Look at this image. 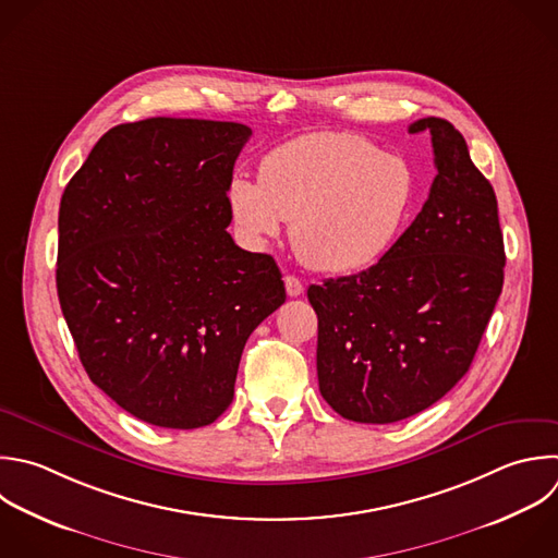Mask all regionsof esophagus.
<instances>
[{
	"mask_svg": "<svg viewBox=\"0 0 558 558\" xmlns=\"http://www.w3.org/2000/svg\"><path fill=\"white\" fill-rule=\"evenodd\" d=\"M283 283H286L288 296H301V294H303V283H301V279H296L294 275H286V277H283Z\"/></svg>",
	"mask_w": 558,
	"mask_h": 558,
	"instance_id": "obj_1",
	"label": "esophagus"
}]
</instances>
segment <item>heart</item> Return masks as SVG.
I'll return each mask as SVG.
<instances>
[{"label":"heart","mask_w":558,"mask_h":558,"mask_svg":"<svg viewBox=\"0 0 558 558\" xmlns=\"http://www.w3.org/2000/svg\"><path fill=\"white\" fill-rule=\"evenodd\" d=\"M416 198L412 166L351 133H310L270 150L259 181L233 177L227 203L253 242H290L307 268L327 275L375 264L403 231Z\"/></svg>","instance_id":"b5f03b06"}]
</instances>
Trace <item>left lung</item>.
<instances>
[{
  "label": "left lung",
  "instance_id": "1",
  "mask_svg": "<svg viewBox=\"0 0 558 558\" xmlns=\"http://www.w3.org/2000/svg\"><path fill=\"white\" fill-rule=\"evenodd\" d=\"M423 131L438 174L414 222L375 266L307 290L318 316L320 395L357 423H395L449 392L501 294L495 192L447 120L408 129Z\"/></svg>",
  "mask_w": 558,
  "mask_h": 558
}]
</instances>
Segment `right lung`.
Masks as SVG:
<instances>
[{"label":"right lung","instance_id":"right-lung-1","mask_svg":"<svg viewBox=\"0 0 558 558\" xmlns=\"http://www.w3.org/2000/svg\"><path fill=\"white\" fill-rule=\"evenodd\" d=\"M251 135L214 120L120 124L61 198L57 288L81 362L150 425L214 423L248 336L286 301L275 259L227 231V187Z\"/></svg>","mask_w":558,"mask_h":558}]
</instances>
